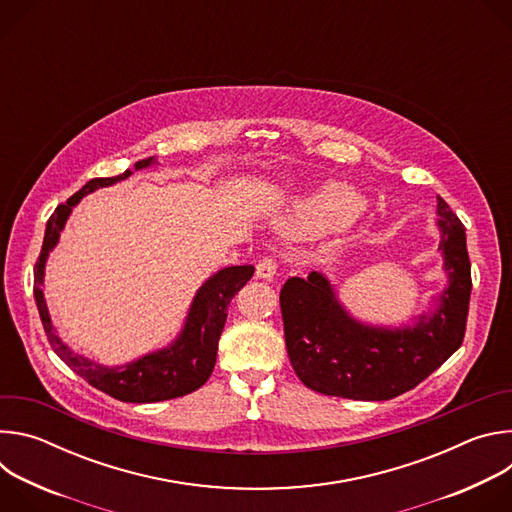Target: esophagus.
Returning a JSON list of instances; mask_svg holds the SVG:
<instances>
[{
	"label": "esophagus",
	"instance_id": "34e87169",
	"mask_svg": "<svg viewBox=\"0 0 512 512\" xmlns=\"http://www.w3.org/2000/svg\"><path fill=\"white\" fill-rule=\"evenodd\" d=\"M275 271H277V263H275V259H273V257H263V259L257 263V271H255V275H257L259 279H273Z\"/></svg>",
	"mask_w": 512,
	"mask_h": 512
}]
</instances>
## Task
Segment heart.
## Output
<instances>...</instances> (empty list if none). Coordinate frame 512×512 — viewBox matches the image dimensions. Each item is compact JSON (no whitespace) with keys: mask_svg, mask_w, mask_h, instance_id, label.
<instances>
[{"mask_svg":"<svg viewBox=\"0 0 512 512\" xmlns=\"http://www.w3.org/2000/svg\"><path fill=\"white\" fill-rule=\"evenodd\" d=\"M364 208L362 196L346 184H326L300 198L289 212L287 227L296 233H318L350 223Z\"/></svg>","mask_w":512,"mask_h":512,"instance_id":"b5f03b06","label":"heart"}]
</instances>
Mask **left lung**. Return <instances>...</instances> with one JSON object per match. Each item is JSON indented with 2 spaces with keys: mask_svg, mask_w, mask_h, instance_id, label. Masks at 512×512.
Here are the masks:
<instances>
[{
  "mask_svg": "<svg viewBox=\"0 0 512 512\" xmlns=\"http://www.w3.org/2000/svg\"><path fill=\"white\" fill-rule=\"evenodd\" d=\"M437 229L448 287L435 310L421 314L413 326L358 322L318 271L283 283L285 346L308 389L356 401H387L417 387L462 346L472 291L466 229L440 196Z\"/></svg>",
  "mask_w": 512,
  "mask_h": 512,
  "instance_id": "1",
  "label": "left lung"
}]
</instances>
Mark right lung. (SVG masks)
I'll use <instances>...</instances> for the list:
<instances>
[{"label": "right lung", "instance_id": "right-lung-1", "mask_svg": "<svg viewBox=\"0 0 512 512\" xmlns=\"http://www.w3.org/2000/svg\"><path fill=\"white\" fill-rule=\"evenodd\" d=\"M152 164H156V158H145L135 162L133 170H143ZM131 174V170H125L123 174L113 178H93L77 194H72L66 200V204L56 206V210L46 223L42 251L34 265V300L50 346L72 371L81 375L95 389L119 401L156 403L188 395L208 381L216 362L218 338H221L227 322V308L231 300L237 296V291L253 277L255 267L233 265L208 277L196 291L182 332L170 346L162 350L145 354L133 362L123 364V367H103L99 362H93L81 354L72 352L56 336L44 300L42 285L46 259L50 251L56 247L72 208L81 202V198L95 192L97 188L121 182Z\"/></svg>", "mask_w": 512, "mask_h": 512}]
</instances>
